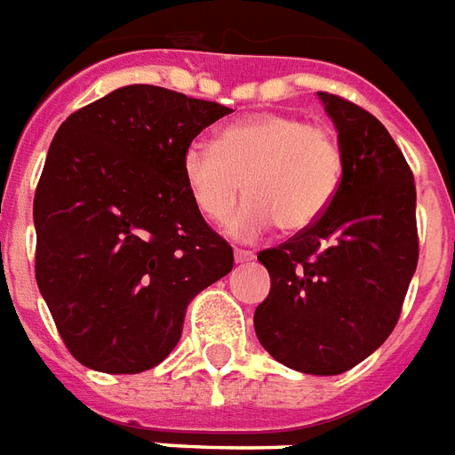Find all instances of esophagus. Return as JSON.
Returning a JSON list of instances; mask_svg holds the SVG:
<instances>
[{
	"instance_id": "1",
	"label": "esophagus",
	"mask_w": 455,
	"mask_h": 455,
	"mask_svg": "<svg viewBox=\"0 0 455 455\" xmlns=\"http://www.w3.org/2000/svg\"><path fill=\"white\" fill-rule=\"evenodd\" d=\"M234 258H235V265H245V262H251L255 255H252L251 251H241V248H235Z\"/></svg>"
}]
</instances>
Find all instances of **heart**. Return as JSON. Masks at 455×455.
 Instances as JSON below:
<instances>
[{
  "label": "heart",
  "instance_id": "1",
  "mask_svg": "<svg viewBox=\"0 0 455 455\" xmlns=\"http://www.w3.org/2000/svg\"><path fill=\"white\" fill-rule=\"evenodd\" d=\"M343 152L324 126L286 114H255L221 128L217 145L193 140L181 176L197 212L224 221L245 190L228 234L252 241L279 224L286 234L310 228L341 186Z\"/></svg>",
  "mask_w": 455,
  "mask_h": 455
}]
</instances>
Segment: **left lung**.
Here are the masks:
<instances>
[{"mask_svg": "<svg viewBox=\"0 0 455 455\" xmlns=\"http://www.w3.org/2000/svg\"><path fill=\"white\" fill-rule=\"evenodd\" d=\"M343 152L327 212L258 255L272 289L255 334L282 365L341 374L389 339L418 267L415 181L403 152L370 112L317 92Z\"/></svg>", "mask_w": 455, "mask_h": 455, "instance_id": "8db88e82", "label": "left lung"}]
</instances>
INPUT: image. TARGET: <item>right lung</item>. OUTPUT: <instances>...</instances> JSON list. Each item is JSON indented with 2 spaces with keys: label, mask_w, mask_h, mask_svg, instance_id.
<instances>
[{
  "label": "right lung",
  "mask_w": 455,
  "mask_h": 455,
  "mask_svg": "<svg viewBox=\"0 0 455 455\" xmlns=\"http://www.w3.org/2000/svg\"><path fill=\"white\" fill-rule=\"evenodd\" d=\"M231 114L157 85H126L59 126L35 190V279L81 365L138 374L159 365L186 307L234 267L181 176L203 128Z\"/></svg>",
  "instance_id": "1"
}]
</instances>
